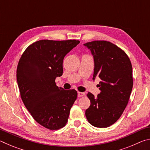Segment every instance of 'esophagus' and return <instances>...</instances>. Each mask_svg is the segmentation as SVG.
<instances>
[{
  "label": "esophagus",
  "instance_id": "1",
  "mask_svg": "<svg viewBox=\"0 0 150 150\" xmlns=\"http://www.w3.org/2000/svg\"><path fill=\"white\" fill-rule=\"evenodd\" d=\"M85 95V93H82V92H78V96L79 97H81V96H83Z\"/></svg>",
  "mask_w": 150,
  "mask_h": 150
}]
</instances>
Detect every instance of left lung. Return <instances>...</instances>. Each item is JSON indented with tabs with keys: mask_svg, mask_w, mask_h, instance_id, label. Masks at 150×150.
Here are the masks:
<instances>
[{
	"mask_svg": "<svg viewBox=\"0 0 150 150\" xmlns=\"http://www.w3.org/2000/svg\"><path fill=\"white\" fill-rule=\"evenodd\" d=\"M91 50L95 62L93 79L99 77L100 91L96 97L88 93L91 100L85 116L91 125L107 128L122 115L133 87L132 66L130 59L117 45L105 40L84 44Z\"/></svg>",
	"mask_w": 150,
	"mask_h": 150,
	"instance_id": "left-lung-1",
	"label": "left lung"
}]
</instances>
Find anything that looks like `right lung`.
<instances>
[{
  "label": "right lung",
  "instance_id": "1",
  "mask_svg": "<svg viewBox=\"0 0 150 150\" xmlns=\"http://www.w3.org/2000/svg\"><path fill=\"white\" fill-rule=\"evenodd\" d=\"M79 43L76 40H39L26 48L18 64L22 100L33 118L49 130L65 126L77 99V91L58 87L55 80L63 75L66 54Z\"/></svg>",
  "mask_w": 150,
  "mask_h": 150
}]
</instances>
